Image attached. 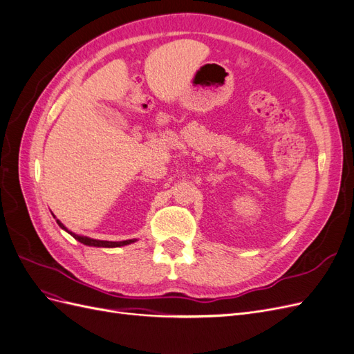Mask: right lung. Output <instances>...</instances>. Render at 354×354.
Listing matches in <instances>:
<instances>
[{
	"instance_id": "right-lung-1",
	"label": "right lung",
	"mask_w": 354,
	"mask_h": 354,
	"mask_svg": "<svg viewBox=\"0 0 354 354\" xmlns=\"http://www.w3.org/2000/svg\"><path fill=\"white\" fill-rule=\"evenodd\" d=\"M55 217V216H53ZM56 218V217H55ZM57 224L60 226V229H63L65 232H68L71 236H73L77 241H80L84 245H88V246H99V248H118V246H125V245H130L133 242H136L137 239H128V241H121V242H111V241H99V239H91L88 236H81V234H77L71 232L65 224H63L60 220H56Z\"/></svg>"
}]
</instances>
